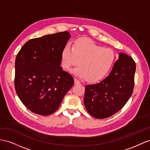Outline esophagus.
Segmentation results:
<instances>
[{
  "instance_id": "obj_1",
  "label": "esophagus",
  "mask_w": 150,
  "mask_h": 150,
  "mask_svg": "<svg viewBox=\"0 0 150 150\" xmlns=\"http://www.w3.org/2000/svg\"><path fill=\"white\" fill-rule=\"evenodd\" d=\"M74 82H75V84H79L80 82V81H79L76 79H74Z\"/></svg>"
}]
</instances>
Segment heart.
I'll list each match as a JSON object with an SVG mask.
<instances>
[{
    "mask_svg": "<svg viewBox=\"0 0 150 150\" xmlns=\"http://www.w3.org/2000/svg\"><path fill=\"white\" fill-rule=\"evenodd\" d=\"M112 50L104 48L88 39L80 38L73 47L67 44L61 54L62 66L69 70L79 63L80 66L72 71L80 78H87L92 82L100 81L108 74L115 61ZM79 63H78V62Z\"/></svg>",
    "mask_w": 150,
    "mask_h": 150,
    "instance_id": "heart-1",
    "label": "heart"
}]
</instances>
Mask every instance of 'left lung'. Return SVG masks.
<instances>
[{"instance_id":"8db88e82","label":"left lung","mask_w":150,"mask_h":150,"mask_svg":"<svg viewBox=\"0 0 150 150\" xmlns=\"http://www.w3.org/2000/svg\"><path fill=\"white\" fill-rule=\"evenodd\" d=\"M136 64L132 57L119 53L109 75L100 83L85 85L83 102L92 116L109 117L120 110L134 88Z\"/></svg>"}]
</instances>
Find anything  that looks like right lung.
<instances>
[{
    "label": "right lung",
    "mask_w": 150,
    "mask_h": 150,
    "mask_svg": "<svg viewBox=\"0 0 150 150\" xmlns=\"http://www.w3.org/2000/svg\"><path fill=\"white\" fill-rule=\"evenodd\" d=\"M70 37L64 31L30 40L17 54L16 91L32 112L53 114L74 85L73 76L60 67L62 50Z\"/></svg>",
    "instance_id": "obj_1"
}]
</instances>
